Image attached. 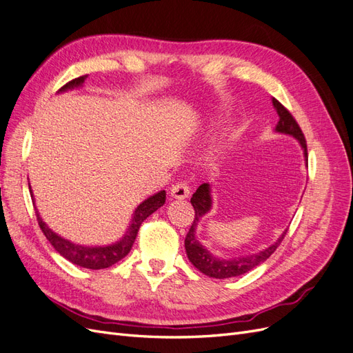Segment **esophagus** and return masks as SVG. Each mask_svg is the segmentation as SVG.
Returning <instances> with one entry per match:
<instances>
[{"instance_id": "obj_1", "label": "esophagus", "mask_w": 353, "mask_h": 353, "mask_svg": "<svg viewBox=\"0 0 353 353\" xmlns=\"http://www.w3.org/2000/svg\"><path fill=\"white\" fill-rule=\"evenodd\" d=\"M169 194L172 199L183 200V199H187L190 196V188L185 183H176L175 185H172V188H170Z\"/></svg>"}]
</instances>
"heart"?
Masks as SVG:
<instances>
[{"instance_id":"heart-1","label":"heart","mask_w":353,"mask_h":353,"mask_svg":"<svg viewBox=\"0 0 353 353\" xmlns=\"http://www.w3.org/2000/svg\"><path fill=\"white\" fill-rule=\"evenodd\" d=\"M210 160H212V162H216V160H218V156H213V157H210Z\"/></svg>"}]
</instances>
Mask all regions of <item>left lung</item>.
I'll list each match as a JSON object with an SVG mask.
<instances>
[{"label":"left lung","instance_id":"obj_1","mask_svg":"<svg viewBox=\"0 0 353 353\" xmlns=\"http://www.w3.org/2000/svg\"><path fill=\"white\" fill-rule=\"evenodd\" d=\"M272 104L279 113L280 121L275 126V132L290 135L299 141L301 144L303 156H305V162L307 166V148H306V140L303 137V132L301 130V126L297 125L296 119L292 116V113L288 112L284 105L276 100L272 99ZM191 205L194 208V222L191 225L190 231L187 232L185 237V252L190 262L193 263L196 268L203 272L208 276H212V279H231V276H239L245 272L252 271L256 266L265 262L270 256L276 250L280 243L283 241L287 230L281 234V237L276 240L274 244H271L270 248H266L258 253H252L249 256H240V258H234V259H219L216 256H213L205 245H203L197 237H196V228H197V222L206 215V213L212 209V194H210V185L209 183L201 184L196 193L191 197Z\"/></svg>","mask_w":353,"mask_h":353}]
</instances>
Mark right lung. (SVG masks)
<instances>
[{
	"label": "right lung",
	"mask_w": 353,
	"mask_h": 353,
	"mask_svg": "<svg viewBox=\"0 0 353 353\" xmlns=\"http://www.w3.org/2000/svg\"><path fill=\"white\" fill-rule=\"evenodd\" d=\"M87 79V74L83 77H79L77 79H73L70 82H68L65 87H61L59 91H68L72 88H78L83 83V81ZM30 191V197L34 200V194H32V190L29 187ZM166 200V193L165 190L159 191L154 196L148 197L147 200H144L143 203H140V206L135 209V212L132 213V219H131V225L128 228V231L125 232V236L110 245H104V248H90V245H81V244H74L66 239L60 237L59 234H56L52 230H50V227H47V223L42 221V218L39 216L38 210L37 213V221L38 225L44 232V236L47 237V240L51 243L52 248H54L63 258H66L68 261H70L72 263L82 266V268H88V270H104L109 268V266L114 265L116 262H119L121 259H123L125 256L130 253V250L132 249V244L137 239L138 230H140L141 223L152 215L153 212H156L160 206L165 205Z\"/></svg>",
	"instance_id": "1"
}]
</instances>
